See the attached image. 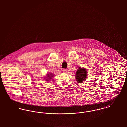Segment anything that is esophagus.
Wrapping results in <instances>:
<instances>
[{
  "label": "esophagus",
  "instance_id": "obj_1",
  "mask_svg": "<svg viewBox=\"0 0 127 127\" xmlns=\"http://www.w3.org/2000/svg\"><path fill=\"white\" fill-rule=\"evenodd\" d=\"M62 71H63V72L64 73L67 72V70L66 69H63L62 70Z\"/></svg>",
  "mask_w": 127,
  "mask_h": 127
}]
</instances>
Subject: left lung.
<instances>
[{"label":"left lung","instance_id":"8db88e82","mask_svg":"<svg viewBox=\"0 0 127 127\" xmlns=\"http://www.w3.org/2000/svg\"><path fill=\"white\" fill-rule=\"evenodd\" d=\"M87 71L84 68H82L81 67H79L76 73V80L79 83H83L87 78Z\"/></svg>","mask_w":127,"mask_h":127}]
</instances>
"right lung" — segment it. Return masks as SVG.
Returning a JSON list of instances; mask_svg holds the SVG:
<instances>
[{
	"label": "right lung",
	"instance_id": "right-lung-1",
	"mask_svg": "<svg viewBox=\"0 0 127 127\" xmlns=\"http://www.w3.org/2000/svg\"><path fill=\"white\" fill-rule=\"evenodd\" d=\"M53 74L52 73H49V74H47L46 77L45 78L46 79L45 80H46V81H48L51 80L52 79V77H53Z\"/></svg>",
	"mask_w": 127,
	"mask_h": 127
}]
</instances>
